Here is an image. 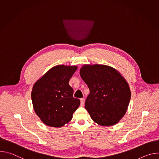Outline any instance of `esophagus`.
I'll return each mask as SVG.
<instances>
[{
  "mask_svg": "<svg viewBox=\"0 0 159 159\" xmlns=\"http://www.w3.org/2000/svg\"><path fill=\"white\" fill-rule=\"evenodd\" d=\"M80 104L82 106H84V98H81L80 99Z\"/></svg>",
  "mask_w": 159,
  "mask_h": 159,
  "instance_id": "34e87169",
  "label": "esophagus"
}]
</instances>
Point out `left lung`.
Masks as SVG:
<instances>
[{"label": "left lung", "mask_w": 159, "mask_h": 159, "mask_svg": "<svg viewBox=\"0 0 159 159\" xmlns=\"http://www.w3.org/2000/svg\"><path fill=\"white\" fill-rule=\"evenodd\" d=\"M80 75L90 90L85 108L92 120L102 126L118 123L125 115L131 99L125 78L114 68L98 64L83 65Z\"/></svg>", "instance_id": "1"}]
</instances>
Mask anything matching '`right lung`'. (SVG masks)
Returning <instances> with one entry per match:
<instances>
[{
	"label": "right lung",
	"mask_w": 159,
	"mask_h": 159,
	"mask_svg": "<svg viewBox=\"0 0 159 159\" xmlns=\"http://www.w3.org/2000/svg\"><path fill=\"white\" fill-rule=\"evenodd\" d=\"M77 66L59 65L52 67L33 87L31 99L34 110L46 125L60 128L69 123L80 101L73 97L69 84Z\"/></svg>",
	"instance_id": "right-lung-1"
}]
</instances>
